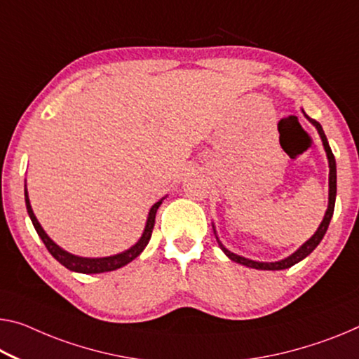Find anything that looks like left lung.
<instances>
[{
    "label": "left lung",
    "mask_w": 359,
    "mask_h": 359,
    "mask_svg": "<svg viewBox=\"0 0 359 359\" xmlns=\"http://www.w3.org/2000/svg\"><path fill=\"white\" fill-rule=\"evenodd\" d=\"M302 112L306 117L308 122H310L314 126V128L318 130V135H319V137H321L324 151H326V156H327V162H329V203H327V210H326V213H324V218H323L321 224H319V228L316 229V233H314L306 242H303V244L294 253H292V255H289L287 258H283V260H278V262H257V260H250V258L237 255V253L228 250L222 244V241L218 239L217 229H215V224H213V233H215V237H217V242H218L219 249L224 252V255L228 257L229 260H233V262L239 263V264H244V266H247V268L268 269V271H278V269H285V268L294 266L295 263H299V262L303 260V258H306L319 245V242L323 241V237H324V234H326V231L329 228L330 218H332V215H334L335 196H337V167H335L334 154H332V151H330V146H329V142H327L326 135H324L323 126L319 125L316 120H313V118L308 117V115L305 114V110H303V109H302Z\"/></svg>",
    "instance_id": "obj_1"
}]
</instances>
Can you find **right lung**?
Masks as SVG:
<instances>
[{"instance_id": "add662e5", "label": "right lung", "mask_w": 359, "mask_h": 359, "mask_svg": "<svg viewBox=\"0 0 359 359\" xmlns=\"http://www.w3.org/2000/svg\"><path fill=\"white\" fill-rule=\"evenodd\" d=\"M24 194H25V205H27V212H29V217L33 223V228L40 236V239L43 241V244L46 245V249L49 250V253L56 258V260L64 264L65 268L70 269V271H75V273H83V274H97V273H107V271H114V269H118L125 266V264H128L130 262H133L135 258L140 255V253L146 249V245L149 244V241H151V236H152V229H154V224H156V213H157V208L161 207V203L163 202V198L167 197H162L161 201H157L154 205L151 207V210H149L147 215V219H146V226H144V231H142V236L137 239V242L135 245H131L130 249H126L120 253H115V255H109V257H96V258H91V257H80V255H74V253L67 252L62 247L57 245L56 242H54L51 237L46 234V231L41 228L40 222H38L35 213L32 210V205H30V198H29V191H27V184H25V189H24Z\"/></svg>"}]
</instances>
